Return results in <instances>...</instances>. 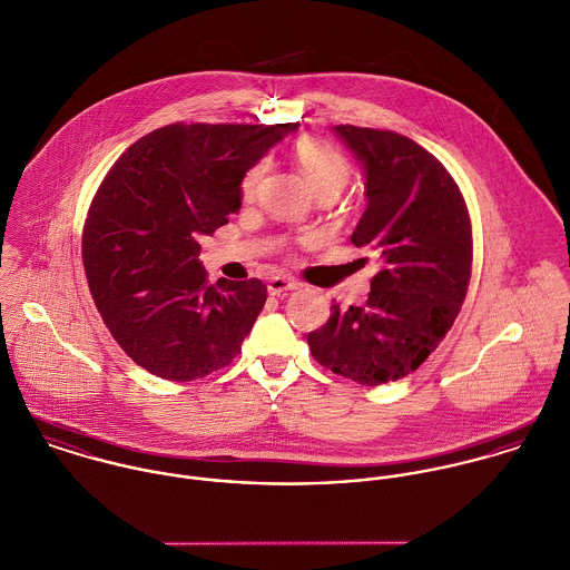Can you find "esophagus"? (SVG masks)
Wrapping results in <instances>:
<instances>
[{"label": "esophagus", "mask_w": 570, "mask_h": 570, "mask_svg": "<svg viewBox=\"0 0 570 570\" xmlns=\"http://www.w3.org/2000/svg\"><path fill=\"white\" fill-rule=\"evenodd\" d=\"M294 289H298V283H296V281H292V278L274 276V278H269V281H267V292H269L272 296H281V294H285V292H294Z\"/></svg>", "instance_id": "34e87169"}]
</instances>
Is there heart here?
<instances>
[{
    "instance_id": "heart-1",
    "label": "heart",
    "mask_w": 570,
    "mask_h": 570,
    "mask_svg": "<svg viewBox=\"0 0 570 570\" xmlns=\"http://www.w3.org/2000/svg\"><path fill=\"white\" fill-rule=\"evenodd\" d=\"M294 158L316 195L325 193V190L340 193L348 179L346 158L342 156L340 149H335L325 140H318V138L298 140L294 147ZM263 173H265V164H256L245 173L244 181H242L244 199L254 197Z\"/></svg>"
}]
</instances>
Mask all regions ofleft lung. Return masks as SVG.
I'll return each mask as SVG.
<instances>
[{
	"instance_id": "1",
	"label": "left lung",
	"mask_w": 570,
	"mask_h": 570,
	"mask_svg": "<svg viewBox=\"0 0 570 570\" xmlns=\"http://www.w3.org/2000/svg\"><path fill=\"white\" fill-rule=\"evenodd\" d=\"M364 173L366 210L351 242L377 254L380 272L360 307H331L307 335L325 368L380 386L416 371L445 337L468 294L472 226L445 166L406 136L331 127Z\"/></svg>"
}]
</instances>
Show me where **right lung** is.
Masks as SVG:
<instances>
[{"label": "right lung", "instance_id": "obj_1", "mask_svg": "<svg viewBox=\"0 0 570 570\" xmlns=\"http://www.w3.org/2000/svg\"><path fill=\"white\" fill-rule=\"evenodd\" d=\"M287 125H168L140 138L102 179L82 233L94 303L149 373L190 382L242 351L267 287L206 283L199 237L242 208L245 173L296 131Z\"/></svg>", "mask_w": 570, "mask_h": 570}]
</instances>
